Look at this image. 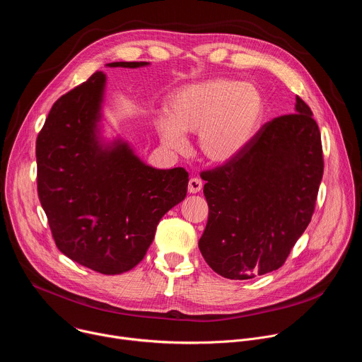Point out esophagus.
<instances>
[{"mask_svg":"<svg viewBox=\"0 0 362 362\" xmlns=\"http://www.w3.org/2000/svg\"><path fill=\"white\" fill-rule=\"evenodd\" d=\"M202 180L200 179H197V177H192L190 180H189V193H199L200 190H202Z\"/></svg>","mask_w":362,"mask_h":362,"instance_id":"esophagus-1","label":"esophagus"}]
</instances>
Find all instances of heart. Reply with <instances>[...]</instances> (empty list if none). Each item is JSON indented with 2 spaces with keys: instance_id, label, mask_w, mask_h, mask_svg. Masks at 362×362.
<instances>
[{
  "instance_id": "b5f03b06",
  "label": "heart",
  "mask_w": 362,
  "mask_h": 362,
  "mask_svg": "<svg viewBox=\"0 0 362 362\" xmlns=\"http://www.w3.org/2000/svg\"><path fill=\"white\" fill-rule=\"evenodd\" d=\"M265 113V97L256 84L215 77L175 90L156 130L162 144L176 153L187 148L186 134L197 133L200 156L225 165L250 146Z\"/></svg>"
}]
</instances>
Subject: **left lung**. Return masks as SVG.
<instances>
[{
  "mask_svg": "<svg viewBox=\"0 0 362 362\" xmlns=\"http://www.w3.org/2000/svg\"><path fill=\"white\" fill-rule=\"evenodd\" d=\"M324 173L321 133L296 95L235 160L200 176L209 218L199 239L208 265L228 279L281 268L311 222Z\"/></svg>",
  "mask_w": 362,
  "mask_h": 362,
  "instance_id": "obj_1",
  "label": "left lung"
}]
</instances>
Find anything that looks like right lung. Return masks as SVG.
I'll use <instances>...</instances> for the list:
<instances>
[{
  "mask_svg": "<svg viewBox=\"0 0 362 362\" xmlns=\"http://www.w3.org/2000/svg\"><path fill=\"white\" fill-rule=\"evenodd\" d=\"M106 80L97 71L51 107L37 137V189L57 247L81 267L117 275L143 259L160 219L186 197L189 173L151 168L124 139L101 136Z\"/></svg>",
  "mask_w": 362,
  "mask_h": 362,
  "instance_id": "right-lung-1",
  "label": "right lung"
}]
</instances>
